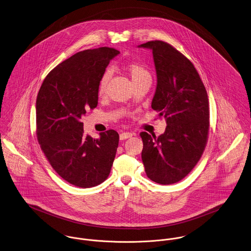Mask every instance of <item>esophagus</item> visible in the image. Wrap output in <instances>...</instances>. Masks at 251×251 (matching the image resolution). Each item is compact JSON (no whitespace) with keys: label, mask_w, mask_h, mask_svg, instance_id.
Masks as SVG:
<instances>
[{"label":"esophagus","mask_w":251,"mask_h":251,"mask_svg":"<svg viewBox=\"0 0 251 251\" xmlns=\"http://www.w3.org/2000/svg\"><path fill=\"white\" fill-rule=\"evenodd\" d=\"M132 135H133V134H132L131 132H122V133L120 134V139H121V140H126V139H127V138H130Z\"/></svg>","instance_id":"esophagus-1"}]
</instances>
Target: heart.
I'll use <instances>...</instances> for the list:
<instances>
[{
  "label": "heart",
  "instance_id": "obj_1",
  "mask_svg": "<svg viewBox=\"0 0 251 251\" xmlns=\"http://www.w3.org/2000/svg\"><path fill=\"white\" fill-rule=\"evenodd\" d=\"M126 71L128 72L133 84L144 79H151L150 72L144 67L143 65L139 63H129L126 66ZM110 77H111V72L109 70L105 71L101 75L99 82V86H98V94L100 96L104 95Z\"/></svg>",
  "mask_w": 251,
  "mask_h": 251
}]
</instances>
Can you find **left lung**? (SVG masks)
<instances>
[{"mask_svg": "<svg viewBox=\"0 0 251 251\" xmlns=\"http://www.w3.org/2000/svg\"><path fill=\"white\" fill-rule=\"evenodd\" d=\"M139 47L152 50L157 85L151 108L167 124L158 137L140 133L145 171L152 181L172 184L187 176L204 152L210 129L209 99L193 64L172 45L151 40Z\"/></svg>", "mask_w": 251, "mask_h": 251, "instance_id": "1", "label": "left lung"}]
</instances>
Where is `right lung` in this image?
<instances>
[{"label":"right lung","mask_w":251,"mask_h":251,"mask_svg":"<svg viewBox=\"0 0 251 251\" xmlns=\"http://www.w3.org/2000/svg\"><path fill=\"white\" fill-rule=\"evenodd\" d=\"M120 52L100 47L74 54L47 74L36 98V137L53 169L75 186H96L107 179L119 145L114 129L100 139L84 134L80 122L98 105L101 75Z\"/></svg>","instance_id":"right-lung-1"}]
</instances>
